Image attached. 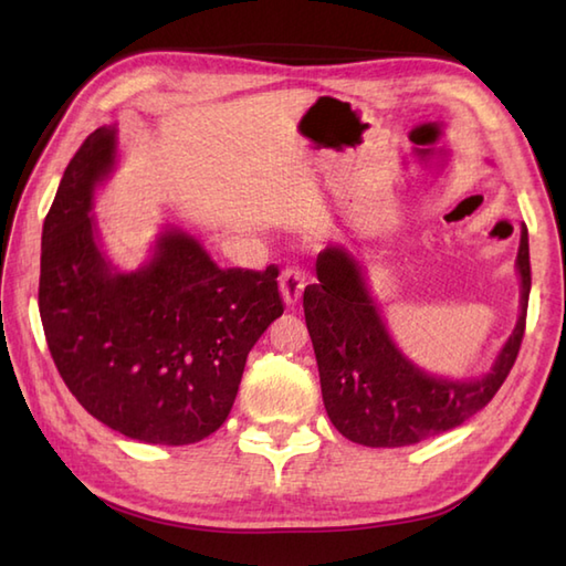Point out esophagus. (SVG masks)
<instances>
[{
	"label": "esophagus",
	"mask_w": 566,
	"mask_h": 566,
	"mask_svg": "<svg viewBox=\"0 0 566 566\" xmlns=\"http://www.w3.org/2000/svg\"><path fill=\"white\" fill-rule=\"evenodd\" d=\"M306 286V274L298 268H284L280 274V290L284 296L286 306H294L304 294Z\"/></svg>",
	"instance_id": "esophagus-1"
}]
</instances>
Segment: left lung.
Returning a JSON list of instances; mask_svg holds the SVG:
<instances>
[{"label": "left lung", "instance_id": "1", "mask_svg": "<svg viewBox=\"0 0 566 566\" xmlns=\"http://www.w3.org/2000/svg\"><path fill=\"white\" fill-rule=\"evenodd\" d=\"M518 272L521 316L496 365L479 379L452 381L426 375L396 350L355 258L345 248L323 250L316 260L318 282L304 290V316L331 423L367 448H403L482 411L506 381L523 343L531 296L525 226Z\"/></svg>", "mask_w": 566, "mask_h": 566}]
</instances>
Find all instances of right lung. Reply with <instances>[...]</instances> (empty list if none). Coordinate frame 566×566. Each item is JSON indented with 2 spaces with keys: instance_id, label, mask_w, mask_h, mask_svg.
<instances>
[{
  "instance_id": "obj_1",
  "label": "right lung",
  "mask_w": 566,
  "mask_h": 566,
  "mask_svg": "<svg viewBox=\"0 0 566 566\" xmlns=\"http://www.w3.org/2000/svg\"><path fill=\"white\" fill-rule=\"evenodd\" d=\"M114 155L116 128L84 138L45 216L39 311L48 350L104 426L140 442L191 444L223 426L248 353L284 314L280 270H221L195 238L167 231L146 268L112 272L90 211Z\"/></svg>"
}]
</instances>
